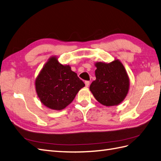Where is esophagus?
I'll return each mask as SVG.
<instances>
[{
    "instance_id": "obj_1",
    "label": "esophagus",
    "mask_w": 161,
    "mask_h": 161,
    "mask_svg": "<svg viewBox=\"0 0 161 161\" xmlns=\"http://www.w3.org/2000/svg\"><path fill=\"white\" fill-rule=\"evenodd\" d=\"M85 86H86V87H88L89 86V85H90V82L89 81H88V80H86V81H85Z\"/></svg>"
}]
</instances>
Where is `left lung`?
Instances as JSON below:
<instances>
[{
	"label": "left lung",
	"mask_w": 161,
	"mask_h": 161,
	"mask_svg": "<svg viewBox=\"0 0 161 161\" xmlns=\"http://www.w3.org/2000/svg\"><path fill=\"white\" fill-rule=\"evenodd\" d=\"M95 66L96 80L90 85L92 95L103 105L119 104L129 89V78L123 64L115 60L109 64L97 62Z\"/></svg>",
	"instance_id": "left-lung-1"
}]
</instances>
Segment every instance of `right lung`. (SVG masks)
<instances>
[{"label": "right lung", "instance_id": "right-lung-1", "mask_svg": "<svg viewBox=\"0 0 161 161\" xmlns=\"http://www.w3.org/2000/svg\"><path fill=\"white\" fill-rule=\"evenodd\" d=\"M85 83L70 67L62 65L52 57L36 80V89L42 103L52 109L61 110L74 100Z\"/></svg>", "mask_w": 161, "mask_h": 161}]
</instances>
